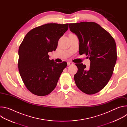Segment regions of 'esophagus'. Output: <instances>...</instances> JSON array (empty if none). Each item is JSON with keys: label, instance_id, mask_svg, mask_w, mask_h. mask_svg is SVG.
I'll return each mask as SVG.
<instances>
[{"label": "esophagus", "instance_id": "obj_1", "mask_svg": "<svg viewBox=\"0 0 127 127\" xmlns=\"http://www.w3.org/2000/svg\"><path fill=\"white\" fill-rule=\"evenodd\" d=\"M67 64H68V66H69V65H72V64H73V63L71 62H67Z\"/></svg>", "mask_w": 127, "mask_h": 127}]
</instances>
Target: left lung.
Wrapping results in <instances>:
<instances>
[{
	"label": "left lung",
	"mask_w": 127,
	"mask_h": 127,
	"mask_svg": "<svg viewBox=\"0 0 127 127\" xmlns=\"http://www.w3.org/2000/svg\"><path fill=\"white\" fill-rule=\"evenodd\" d=\"M70 31L79 41V54L89 57V69L82 63L74 76L77 87L87 95L96 94L102 89L111 79L117 58L116 44L110 33L95 22L69 24Z\"/></svg>",
	"instance_id": "8db88e82"
}]
</instances>
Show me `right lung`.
I'll list each match as a JSON object with an SVG mask.
<instances>
[{
	"label": "right lung",
	"mask_w": 127,
	"mask_h": 127,
	"mask_svg": "<svg viewBox=\"0 0 127 127\" xmlns=\"http://www.w3.org/2000/svg\"><path fill=\"white\" fill-rule=\"evenodd\" d=\"M69 24H47L34 28L26 35L19 49L18 68L27 88L40 96L50 94L57 85L67 63L50 60L48 53L55 51L59 39Z\"/></svg>",
	"instance_id": "1"
}]
</instances>
